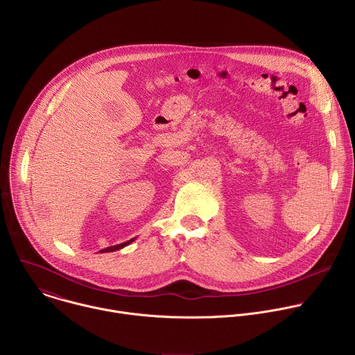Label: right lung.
<instances>
[{
    "mask_svg": "<svg viewBox=\"0 0 355 355\" xmlns=\"http://www.w3.org/2000/svg\"><path fill=\"white\" fill-rule=\"evenodd\" d=\"M133 240H135V239H130V240H128V241H125V243H121V244H116V245H111V247L103 248V250H101L99 252H111V251H116V250H121V248H123V247L129 245V244H130Z\"/></svg>",
    "mask_w": 355,
    "mask_h": 355,
    "instance_id": "right-lung-1",
    "label": "right lung"
}]
</instances>
